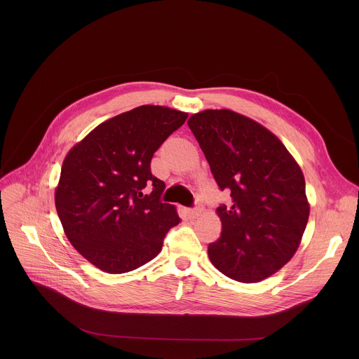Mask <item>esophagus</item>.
I'll return each instance as SVG.
<instances>
[{"instance_id":"1","label":"esophagus","mask_w":359,"mask_h":359,"mask_svg":"<svg viewBox=\"0 0 359 359\" xmlns=\"http://www.w3.org/2000/svg\"><path fill=\"white\" fill-rule=\"evenodd\" d=\"M201 206H194V208H191V209H189L187 210V213H189V216L190 217H197L200 213H201Z\"/></svg>"}]
</instances>
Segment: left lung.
I'll use <instances>...</instances> for the list:
<instances>
[{
  "instance_id": "1",
  "label": "left lung",
  "mask_w": 359,
  "mask_h": 359,
  "mask_svg": "<svg viewBox=\"0 0 359 359\" xmlns=\"http://www.w3.org/2000/svg\"><path fill=\"white\" fill-rule=\"evenodd\" d=\"M187 125L220 190V238L209 259L224 276L259 283L285 266L298 248L310 216L305 180L280 139L233 111H203Z\"/></svg>"
}]
</instances>
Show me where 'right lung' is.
Here are the masks:
<instances>
[{"mask_svg":"<svg viewBox=\"0 0 359 359\" xmlns=\"http://www.w3.org/2000/svg\"><path fill=\"white\" fill-rule=\"evenodd\" d=\"M187 114L143 105L96 126L67 155L55 206L65 234L83 257L111 274L128 273L161 252L180 223L161 200L166 184L150 161Z\"/></svg>","mask_w":359,"mask_h":359,"instance_id":"add662e5","label":"right lung"}]
</instances>
